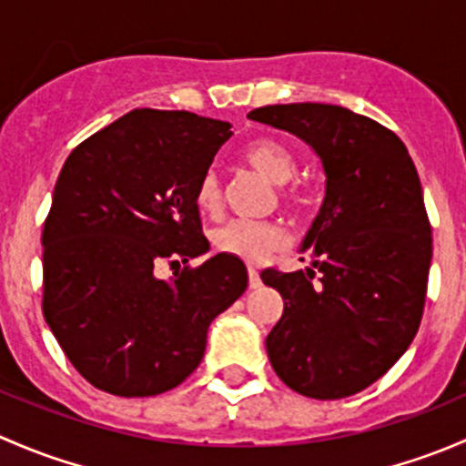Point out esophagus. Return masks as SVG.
I'll list each match as a JSON object with an SVG mask.
<instances>
[{
    "label": "esophagus",
    "mask_w": 466,
    "mask_h": 466,
    "mask_svg": "<svg viewBox=\"0 0 466 466\" xmlns=\"http://www.w3.org/2000/svg\"><path fill=\"white\" fill-rule=\"evenodd\" d=\"M248 286H250L252 290L259 289V286H261V277H259V272L255 270V268H248Z\"/></svg>",
    "instance_id": "34e87169"
}]
</instances>
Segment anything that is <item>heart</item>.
I'll return each mask as SVG.
<instances>
[{
  "mask_svg": "<svg viewBox=\"0 0 466 466\" xmlns=\"http://www.w3.org/2000/svg\"><path fill=\"white\" fill-rule=\"evenodd\" d=\"M243 159L261 173L272 185H286L295 176V159L281 144L270 139L252 142L243 150ZM295 200V198H290ZM196 205L207 216H216L223 205V191L220 180L214 171H207L196 185ZM211 241L220 252L246 263H259L270 252L279 250L284 246V232L275 223H261V220H229L214 229Z\"/></svg>",
  "mask_w": 466,
  "mask_h": 466,
  "instance_id": "1",
  "label": "heart"
}]
</instances>
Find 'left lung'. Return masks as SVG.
<instances>
[{
  "mask_svg": "<svg viewBox=\"0 0 466 466\" xmlns=\"http://www.w3.org/2000/svg\"><path fill=\"white\" fill-rule=\"evenodd\" d=\"M248 116L311 146L327 177L299 248H313L311 268L261 272L284 299L268 359L304 397H350L383 377L420 329L433 257L420 176L392 130L347 107L289 103Z\"/></svg>",
  "mask_w": 466,
  "mask_h": 466,
  "instance_id": "1",
  "label": "left lung"
}]
</instances>
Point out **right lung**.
<instances>
[{
	"label": "right lung",
	"mask_w": 466,
	"mask_h": 466,
	"mask_svg": "<svg viewBox=\"0 0 466 466\" xmlns=\"http://www.w3.org/2000/svg\"><path fill=\"white\" fill-rule=\"evenodd\" d=\"M228 121L133 110L65 162L42 232V311L69 363L94 388L153 397L200 365L207 329L248 286L241 259L205 255L196 185L232 137Z\"/></svg>",
	"instance_id": "1"
}]
</instances>
